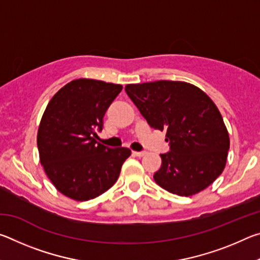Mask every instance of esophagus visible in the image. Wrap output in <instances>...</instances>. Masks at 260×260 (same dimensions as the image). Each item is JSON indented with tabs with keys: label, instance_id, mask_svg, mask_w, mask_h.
Listing matches in <instances>:
<instances>
[{
	"label": "esophagus",
	"instance_id": "obj_1",
	"mask_svg": "<svg viewBox=\"0 0 260 260\" xmlns=\"http://www.w3.org/2000/svg\"><path fill=\"white\" fill-rule=\"evenodd\" d=\"M133 155L138 157H142L146 155V151H133Z\"/></svg>",
	"mask_w": 260,
	"mask_h": 260
}]
</instances>
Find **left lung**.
<instances>
[{
	"mask_svg": "<svg viewBox=\"0 0 260 260\" xmlns=\"http://www.w3.org/2000/svg\"><path fill=\"white\" fill-rule=\"evenodd\" d=\"M125 90L149 126L166 131L170 151L153 179L165 190L191 196L225 169L230 136L213 101L199 87L160 80L127 85Z\"/></svg>",
	"mask_w": 260,
	"mask_h": 260,
	"instance_id": "obj_1",
	"label": "left lung"
}]
</instances>
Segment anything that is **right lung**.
Segmentation results:
<instances>
[{
	"mask_svg": "<svg viewBox=\"0 0 260 260\" xmlns=\"http://www.w3.org/2000/svg\"><path fill=\"white\" fill-rule=\"evenodd\" d=\"M121 89V85L77 79L47 105L38 131L40 161L57 190L70 199L88 201L107 191L131 156L129 149H112L95 140Z\"/></svg>",
	"mask_w": 260,
	"mask_h": 260,
	"instance_id": "1",
	"label": "right lung"
}]
</instances>
